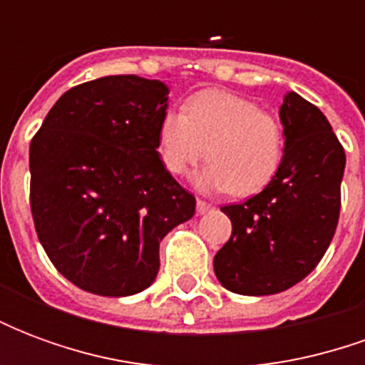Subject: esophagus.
<instances>
[{
	"label": "esophagus",
	"mask_w": 365,
	"mask_h": 365,
	"mask_svg": "<svg viewBox=\"0 0 365 365\" xmlns=\"http://www.w3.org/2000/svg\"><path fill=\"white\" fill-rule=\"evenodd\" d=\"M211 209H213V205H211V203H207V201H201V199H197V213L199 215L209 213Z\"/></svg>",
	"instance_id": "esophagus-1"
}]
</instances>
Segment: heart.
<instances>
[{
    "label": "heart",
    "instance_id": "obj_1",
    "mask_svg": "<svg viewBox=\"0 0 365 365\" xmlns=\"http://www.w3.org/2000/svg\"><path fill=\"white\" fill-rule=\"evenodd\" d=\"M156 150L172 175H183L207 156L211 162L195 175L197 187L246 197L264 190L282 166L283 128L250 99L209 90L191 97L183 115H162Z\"/></svg>",
    "mask_w": 365,
    "mask_h": 365
}]
</instances>
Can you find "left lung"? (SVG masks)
Masks as SVG:
<instances>
[{
	"label": "left lung",
	"mask_w": 365,
	"mask_h": 365,
	"mask_svg": "<svg viewBox=\"0 0 365 365\" xmlns=\"http://www.w3.org/2000/svg\"><path fill=\"white\" fill-rule=\"evenodd\" d=\"M283 160L264 190L222 207L232 235L215 254L217 279L238 295H274L311 274L334 237L346 154L319 107L287 91Z\"/></svg>",
	"instance_id": "1"
}]
</instances>
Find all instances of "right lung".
Masks as SVG:
<instances>
[{"mask_svg":"<svg viewBox=\"0 0 365 365\" xmlns=\"http://www.w3.org/2000/svg\"><path fill=\"white\" fill-rule=\"evenodd\" d=\"M168 96L160 80L97 78L60 97L31 140L36 235L54 268L88 293L146 289L160 240L195 213L156 150Z\"/></svg>","mask_w":365,"mask_h":365,"instance_id":"add662e5","label":"right lung"}]
</instances>
